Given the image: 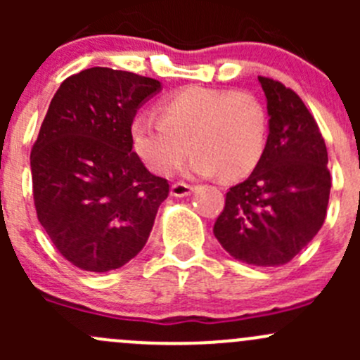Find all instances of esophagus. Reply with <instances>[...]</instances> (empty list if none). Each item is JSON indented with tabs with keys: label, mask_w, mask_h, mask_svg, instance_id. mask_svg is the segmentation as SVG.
<instances>
[{
	"label": "esophagus",
	"mask_w": 360,
	"mask_h": 360,
	"mask_svg": "<svg viewBox=\"0 0 360 360\" xmlns=\"http://www.w3.org/2000/svg\"><path fill=\"white\" fill-rule=\"evenodd\" d=\"M195 188L190 186V184L186 183H176L170 186V195L172 197H188V195L193 193Z\"/></svg>",
	"instance_id": "1"
}]
</instances>
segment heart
I'll use <instances>...</instances> for the list:
<instances>
[{"label":"heart","mask_w":360,"mask_h":360,"mask_svg":"<svg viewBox=\"0 0 360 360\" xmlns=\"http://www.w3.org/2000/svg\"><path fill=\"white\" fill-rule=\"evenodd\" d=\"M160 112L162 118L139 112L130 123L134 151L157 176L176 172L191 150L190 176L237 179L266 146V111L249 92L186 86L163 99Z\"/></svg>","instance_id":"b5f03b06"}]
</instances>
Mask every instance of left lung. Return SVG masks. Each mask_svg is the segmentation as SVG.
<instances>
[{"label": "left lung", "mask_w": 360, "mask_h": 360, "mask_svg": "<svg viewBox=\"0 0 360 360\" xmlns=\"http://www.w3.org/2000/svg\"><path fill=\"white\" fill-rule=\"evenodd\" d=\"M257 82L270 116L266 146L248 179L226 193L214 235L242 263L281 266L321 230L331 176L326 143L303 101L274 79Z\"/></svg>", "instance_id": "8db88e82"}]
</instances>
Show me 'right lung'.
Here are the masks:
<instances>
[{"label":"right lung","instance_id":"right-lung-1","mask_svg":"<svg viewBox=\"0 0 360 360\" xmlns=\"http://www.w3.org/2000/svg\"><path fill=\"white\" fill-rule=\"evenodd\" d=\"M158 79L90 68L60 83L31 151L36 214L57 250L86 271L143 250L169 183L132 151L130 123Z\"/></svg>","mask_w":360,"mask_h":360}]
</instances>
